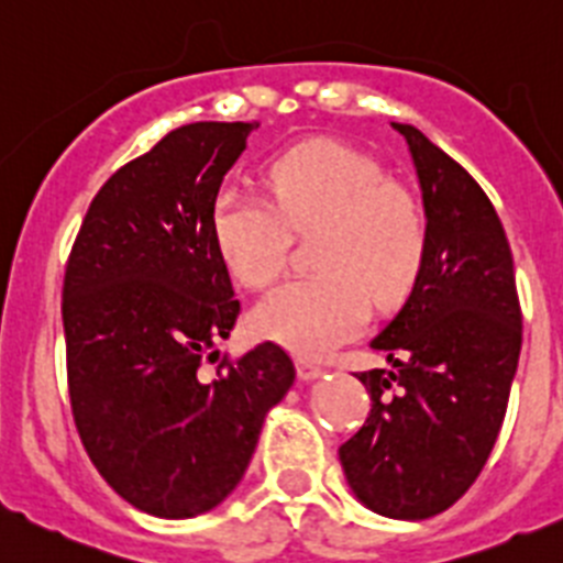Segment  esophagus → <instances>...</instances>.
I'll list each match as a JSON object with an SVG mask.
<instances>
[{
	"mask_svg": "<svg viewBox=\"0 0 563 563\" xmlns=\"http://www.w3.org/2000/svg\"><path fill=\"white\" fill-rule=\"evenodd\" d=\"M297 375L299 380H317V377L322 375V366L313 364V361L308 358H297Z\"/></svg>",
	"mask_w": 563,
	"mask_h": 563,
	"instance_id": "34e87169",
	"label": "esophagus"
}]
</instances>
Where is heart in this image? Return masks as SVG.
<instances>
[{
  "mask_svg": "<svg viewBox=\"0 0 563 563\" xmlns=\"http://www.w3.org/2000/svg\"><path fill=\"white\" fill-rule=\"evenodd\" d=\"M269 199L224 186L210 233L230 275L264 288L280 275L288 230H322V275L294 277L252 308V330L291 353L319 358L353 339L369 317V294L394 302L413 286L424 257V217L380 163L341 141L317 139L277 155Z\"/></svg>",
  "mask_w": 563,
  "mask_h": 563,
  "instance_id": "b5f03b06",
  "label": "heart"
}]
</instances>
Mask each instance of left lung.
I'll return each mask as SVG.
<instances>
[{
  "mask_svg": "<svg viewBox=\"0 0 563 563\" xmlns=\"http://www.w3.org/2000/svg\"><path fill=\"white\" fill-rule=\"evenodd\" d=\"M391 128L406 139L422 188L424 257L406 306L372 339L391 369L358 372L372 411L339 459L369 511L428 519L464 495L495 448L522 311L495 205L422 130Z\"/></svg>",
  "mask_w": 563,
  "mask_h": 563,
  "instance_id": "1",
  "label": "left lung"
}]
</instances>
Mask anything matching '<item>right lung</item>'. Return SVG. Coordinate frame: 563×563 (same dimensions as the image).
Segmentation results:
<instances>
[{
    "instance_id": "right-lung-1",
    "label": "right lung",
    "mask_w": 563,
    "mask_h": 563,
    "mask_svg": "<svg viewBox=\"0 0 563 563\" xmlns=\"http://www.w3.org/2000/svg\"><path fill=\"white\" fill-rule=\"evenodd\" d=\"M257 124L197 122L115 172L88 208L63 280L68 397L88 459L139 511L217 508L250 466L294 364L264 341L213 380L202 361L239 319L210 208Z\"/></svg>"
}]
</instances>
